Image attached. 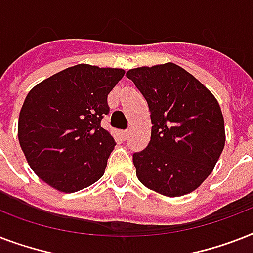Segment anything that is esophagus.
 <instances>
[{"label": "esophagus", "instance_id": "1", "mask_svg": "<svg viewBox=\"0 0 253 253\" xmlns=\"http://www.w3.org/2000/svg\"><path fill=\"white\" fill-rule=\"evenodd\" d=\"M128 135H130V131H128V130H125V131H122V132H121V136H122L123 140H126V139L128 138Z\"/></svg>", "mask_w": 253, "mask_h": 253}]
</instances>
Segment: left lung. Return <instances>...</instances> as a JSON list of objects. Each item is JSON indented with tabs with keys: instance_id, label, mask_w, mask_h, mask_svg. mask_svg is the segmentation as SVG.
I'll use <instances>...</instances> for the list:
<instances>
[{
	"instance_id": "1",
	"label": "left lung",
	"mask_w": 253,
	"mask_h": 253,
	"mask_svg": "<svg viewBox=\"0 0 253 253\" xmlns=\"http://www.w3.org/2000/svg\"><path fill=\"white\" fill-rule=\"evenodd\" d=\"M148 103L151 140L132 155L144 186L167 197L196 190L223 151L224 121L215 97L184 68L173 63L130 69Z\"/></svg>"
}]
</instances>
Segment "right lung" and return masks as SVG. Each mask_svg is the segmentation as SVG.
Segmentation results:
<instances>
[{"mask_svg": "<svg viewBox=\"0 0 253 253\" xmlns=\"http://www.w3.org/2000/svg\"><path fill=\"white\" fill-rule=\"evenodd\" d=\"M119 68L77 64L34 86L19 113L18 139L34 172L49 186L79 192L105 173L114 138L101 126Z\"/></svg>", "mask_w": 253, "mask_h": 253, "instance_id": "right-lung-1", "label": "right lung"}]
</instances>
